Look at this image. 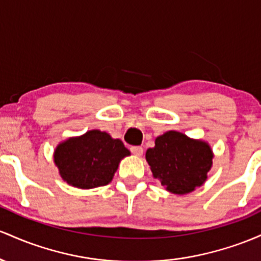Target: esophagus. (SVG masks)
Segmentation results:
<instances>
[{"mask_svg":"<svg viewBox=\"0 0 261 261\" xmlns=\"http://www.w3.org/2000/svg\"><path fill=\"white\" fill-rule=\"evenodd\" d=\"M130 151L134 155H136V156H142V155H143V148H142V146H132Z\"/></svg>","mask_w":261,"mask_h":261,"instance_id":"34e87169","label":"esophagus"}]
</instances>
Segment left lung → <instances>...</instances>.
Segmentation results:
<instances>
[{
	"label": "left lung",
	"mask_w": 261,
	"mask_h": 261,
	"mask_svg": "<svg viewBox=\"0 0 261 261\" xmlns=\"http://www.w3.org/2000/svg\"><path fill=\"white\" fill-rule=\"evenodd\" d=\"M213 156L208 143L177 130H168L156 137L154 148L145 153L154 178L175 195L190 194L203 185Z\"/></svg>",
	"instance_id": "left-lung-1"
}]
</instances>
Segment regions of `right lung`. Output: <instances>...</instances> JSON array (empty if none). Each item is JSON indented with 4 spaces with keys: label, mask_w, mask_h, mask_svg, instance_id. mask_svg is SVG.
<instances>
[{
    "label": "right lung",
    "mask_w": 261,
    "mask_h": 261,
    "mask_svg": "<svg viewBox=\"0 0 261 261\" xmlns=\"http://www.w3.org/2000/svg\"><path fill=\"white\" fill-rule=\"evenodd\" d=\"M129 155L122 140L113 139L106 132L92 129L63 140L53 156L60 177L66 184L90 190L108 185L121 160Z\"/></svg>",
    "instance_id": "obj_1"
}]
</instances>
